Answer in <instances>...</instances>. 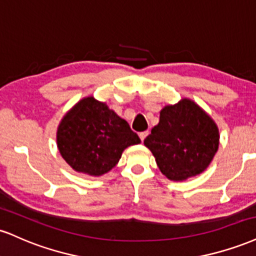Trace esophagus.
Instances as JSON below:
<instances>
[{"label":"esophagus","mask_w":256,"mask_h":256,"mask_svg":"<svg viewBox=\"0 0 256 256\" xmlns=\"http://www.w3.org/2000/svg\"><path fill=\"white\" fill-rule=\"evenodd\" d=\"M147 135H148V132H141V133L139 134V136H140V139H141V141H144L146 139V136Z\"/></svg>","instance_id":"34e87169"}]
</instances>
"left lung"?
<instances>
[{"label":"left lung","instance_id":"obj_1","mask_svg":"<svg viewBox=\"0 0 256 256\" xmlns=\"http://www.w3.org/2000/svg\"><path fill=\"white\" fill-rule=\"evenodd\" d=\"M162 174L182 182L202 174L218 151L219 129L200 105L189 98L165 105L159 123L144 141Z\"/></svg>","mask_w":256,"mask_h":256}]
</instances>
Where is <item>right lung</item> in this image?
<instances>
[{
	"label": "right lung",
	"mask_w": 256,
	"mask_h": 256,
	"mask_svg": "<svg viewBox=\"0 0 256 256\" xmlns=\"http://www.w3.org/2000/svg\"><path fill=\"white\" fill-rule=\"evenodd\" d=\"M56 142L72 169L97 177L109 172L123 151L141 140L106 103L90 96L63 116L57 127Z\"/></svg>",
	"instance_id": "1"
}]
</instances>
